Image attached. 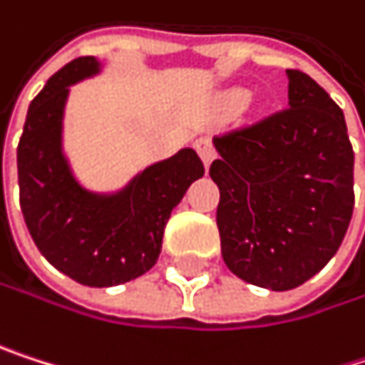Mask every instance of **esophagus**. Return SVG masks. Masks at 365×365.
Listing matches in <instances>:
<instances>
[{
	"mask_svg": "<svg viewBox=\"0 0 365 365\" xmlns=\"http://www.w3.org/2000/svg\"><path fill=\"white\" fill-rule=\"evenodd\" d=\"M195 149H197V153L201 155V160H203L205 166H210L212 160L216 158V149H214V145H212L210 138H199V140L195 143Z\"/></svg>",
	"mask_w": 365,
	"mask_h": 365,
	"instance_id": "esophagus-1",
	"label": "esophagus"
}]
</instances>
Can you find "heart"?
<instances>
[{"mask_svg":"<svg viewBox=\"0 0 365 365\" xmlns=\"http://www.w3.org/2000/svg\"><path fill=\"white\" fill-rule=\"evenodd\" d=\"M248 100H250V91H248V89H233V91H229V93L225 96V102H227V106H229L231 110L244 108V106L248 104Z\"/></svg>","mask_w":365,"mask_h":365,"instance_id":"obj_1","label":"heart"}]
</instances>
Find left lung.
<instances>
[{"label": "left lung", "instance_id": "1", "mask_svg": "<svg viewBox=\"0 0 365 365\" xmlns=\"http://www.w3.org/2000/svg\"><path fill=\"white\" fill-rule=\"evenodd\" d=\"M289 106L214 138L210 175L227 267L242 280L289 291L338 252L355 205L342 108L306 72L287 70Z\"/></svg>", "mask_w": 365, "mask_h": 365}]
</instances>
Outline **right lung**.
I'll return each mask as SVG.
<instances>
[{
  "label": "right lung",
  "mask_w": 365,
  "mask_h": 365,
  "mask_svg": "<svg viewBox=\"0 0 365 365\" xmlns=\"http://www.w3.org/2000/svg\"><path fill=\"white\" fill-rule=\"evenodd\" d=\"M100 72L96 57H78L55 72L31 100L16 147L21 212L42 257L85 287H115L149 272L164 227L205 166L186 147L138 173L115 195L85 190L61 149L70 85Z\"/></svg>",
  "instance_id": "1"
}]
</instances>
